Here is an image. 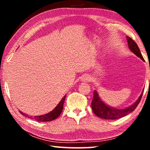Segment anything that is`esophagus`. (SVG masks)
Masks as SVG:
<instances>
[{"label":"esophagus","mask_w":150,"mask_h":150,"mask_svg":"<svg viewBox=\"0 0 150 150\" xmlns=\"http://www.w3.org/2000/svg\"><path fill=\"white\" fill-rule=\"evenodd\" d=\"M90 80L91 77L90 76L88 75H84L82 77H81V81H83V82H88V81H89Z\"/></svg>","instance_id":"esophagus-1"}]
</instances>
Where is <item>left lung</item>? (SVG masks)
Segmentation results:
<instances>
[{"label":"left lung","mask_w":150,"mask_h":150,"mask_svg":"<svg viewBox=\"0 0 150 150\" xmlns=\"http://www.w3.org/2000/svg\"><path fill=\"white\" fill-rule=\"evenodd\" d=\"M126 39L127 42H128V47L131 52H133L137 57H139L142 60L144 61V57L140 52V50H139L136 43L132 39H131L130 37L126 36ZM143 92L144 91H142L138 100L130 106L124 108H116L108 106L104 103L101 100L97 91L95 90L93 93V98L92 103H91V108H92V110L93 112L95 113V115L100 118L108 119V120H116V119L122 118L135 110L137 106L138 105L139 103L140 102Z\"/></svg>","instance_id":"1"}]
</instances>
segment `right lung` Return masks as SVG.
Segmentation results:
<instances>
[{
	"label": "right lung",
	"mask_w": 150,
	"mask_h": 150,
	"mask_svg": "<svg viewBox=\"0 0 150 150\" xmlns=\"http://www.w3.org/2000/svg\"><path fill=\"white\" fill-rule=\"evenodd\" d=\"M66 95H65L62 98V99L61 100L59 104L55 106V108L54 109V110H52L50 112H48L45 115H41V116H29L25 114L24 112H22V111L19 110L20 113L22 114V115H24L25 116H27L28 118H31L32 120H36L38 122H49V121H52L56 119L57 118L59 117V116L61 115L62 112L63 110V104H64V101L65 99Z\"/></svg>",
	"instance_id": "add662e5"
}]
</instances>
